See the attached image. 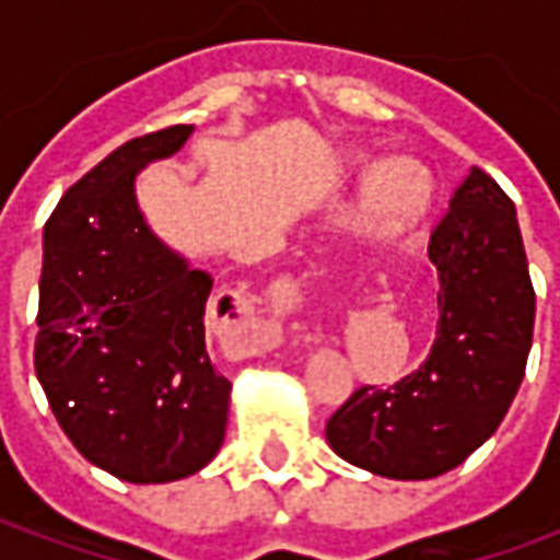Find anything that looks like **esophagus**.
I'll list each match as a JSON object with an SVG mask.
<instances>
[{"label":"esophagus","instance_id":"1","mask_svg":"<svg viewBox=\"0 0 560 560\" xmlns=\"http://www.w3.org/2000/svg\"><path fill=\"white\" fill-rule=\"evenodd\" d=\"M269 300H272V308H276V315H288L293 312L300 300H303V288H300V281L296 279H281L272 284V291H269ZM281 345V327L276 317H260L255 324V336H252V353H267L272 348H279Z\"/></svg>","mask_w":560,"mask_h":560}]
</instances>
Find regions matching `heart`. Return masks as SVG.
<instances>
[{
	"label": "heart",
	"mask_w": 560,
	"mask_h": 560,
	"mask_svg": "<svg viewBox=\"0 0 560 560\" xmlns=\"http://www.w3.org/2000/svg\"><path fill=\"white\" fill-rule=\"evenodd\" d=\"M432 207V176L413 159L384 161L369 176L360 219L369 231L399 236L413 231Z\"/></svg>",
	"instance_id": "obj_1"
}]
</instances>
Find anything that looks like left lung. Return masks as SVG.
<instances>
[{
  "mask_svg": "<svg viewBox=\"0 0 560 560\" xmlns=\"http://www.w3.org/2000/svg\"><path fill=\"white\" fill-rule=\"evenodd\" d=\"M438 332L393 387H360L327 420L345 462L389 480H432L492 438L516 399L534 339V284L516 207L470 167L429 233Z\"/></svg>",
  "mask_w": 560,
  "mask_h": 560,
  "instance_id": "1",
  "label": "left lung"
}]
</instances>
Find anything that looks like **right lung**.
<instances>
[{"instance_id": "add662e5", "label": "right lung", "mask_w": 560, "mask_h": 560, "mask_svg": "<svg viewBox=\"0 0 560 560\" xmlns=\"http://www.w3.org/2000/svg\"><path fill=\"white\" fill-rule=\"evenodd\" d=\"M191 126L135 138L68 188L44 224L35 375L56 420L107 474L183 480L224 441L231 381L212 365V279L152 236L135 200L147 161Z\"/></svg>"}]
</instances>
